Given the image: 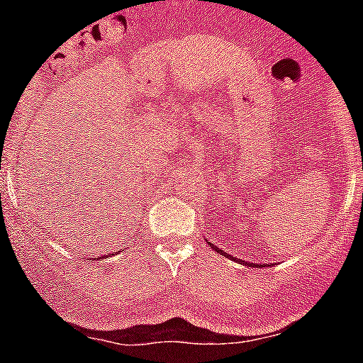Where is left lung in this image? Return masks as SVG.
I'll use <instances>...</instances> for the list:
<instances>
[{"instance_id": "1", "label": "left lung", "mask_w": 363, "mask_h": 363, "mask_svg": "<svg viewBox=\"0 0 363 363\" xmlns=\"http://www.w3.org/2000/svg\"><path fill=\"white\" fill-rule=\"evenodd\" d=\"M211 247H214V246H212V244H211ZM214 250H216V251H221V250H219V247H214ZM221 255L228 256V255H226V252H223V251H221ZM232 258L235 259V262H240V259H239V258H235V256H232ZM242 263H244V262H242ZM246 265H251V267H258V263H256V265H255V263H247V262H246Z\"/></svg>"}]
</instances>
